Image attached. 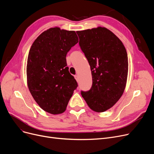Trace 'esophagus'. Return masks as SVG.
<instances>
[{"mask_svg": "<svg viewBox=\"0 0 154 154\" xmlns=\"http://www.w3.org/2000/svg\"><path fill=\"white\" fill-rule=\"evenodd\" d=\"M74 77H75V79H76V81L78 82V81H79V76H78V75H75Z\"/></svg>", "mask_w": 154, "mask_h": 154, "instance_id": "1", "label": "esophagus"}]
</instances>
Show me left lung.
<instances>
[{
  "label": "left lung",
  "mask_w": 154,
  "mask_h": 154,
  "mask_svg": "<svg viewBox=\"0 0 154 154\" xmlns=\"http://www.w3.org/2000/svg\"><path fill=\"white\" fill-rule=\"evenodd\" d=\"M79 46L91 66L92 85L81 95L89 108L104 112L114 106L125 89L128 70L123 43L106 28L77 31Z\"/></svg>",
  "instance_id": "1"
}]
</instances>
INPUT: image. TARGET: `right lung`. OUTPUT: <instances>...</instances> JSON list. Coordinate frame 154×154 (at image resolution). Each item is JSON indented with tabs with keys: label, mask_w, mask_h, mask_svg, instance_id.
Masks as SVG:
<instances>
[{
	"label": "right lung",
	"mask_w": 154,
	"mask_h": 154,
	"mask_svg": "<svg viewBox=\"0 0 154 154\" xmlns=\"http://www.w3.org/2000/svg\"><path fill=\"white\" fill-rule=\"evenodd\" d=\"M78 42L74 31L56 27L42 32L29 50L26 67L28 88L40 108L51 114L65 111L78 86L66 60L67 53Z\"/></svg>",
	"instance_id": "add662e5"
}]
</instances>
